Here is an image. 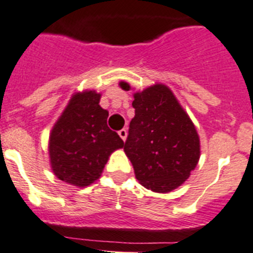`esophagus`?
Here are the masks:
<instances>
[{
  "label": "esophagus",
  "mask_w": 253,
  "mask_h": 253,
  "mask_svg": "<svg viewBox=\"0 0 253 253\" xmlns=\"http://www.w3.org/2000/svg\"><path fill=\"white\" fill-rule=\"evenodd\" d=\"M119 134H120V137H121L122 140L126 141V137H127V129H126V128L120 129V131H119Z\"/></svg>",
  "instance_id": "obj_1"
}]
</instances>
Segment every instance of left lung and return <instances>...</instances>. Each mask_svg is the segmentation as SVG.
I'll return each instance as SVG.
<instances>
[{
    "label": "left lung",
    "instance_id": "obj_1",
    "mask_svg": "<svg viewBox=\"0 0 253 253\" xmlns=\"http://www.w3.org/2000/svg\"><path fill=\"white\" fill-rule=\"evenodd\" d=\"M120 87L129 91L127 82ZM134 117L124 151L143 187L167 193L183 185L201 156L200 136L169 86L155 84L133 93Z\"/></svg>",
    "mask_w": 253,
    "mask_h": 253
}]
</instances>
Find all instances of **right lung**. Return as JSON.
<instances>
[{
    "label": "right lung",
    "mask_w": 253,
    "mask_h": 253,
    "mask_svg": "<svg viewBox=\"0 0 253 253\" xmlns=\"http://www.w3.org/2000/svg\"><path fill=\"white\" fill-rule=\"evenodd\" d=\"M100 100L94 89L75 92L49 133L51 169L68 185L86 187L97 181L112 152L125 146L108 128V111Z\"/></svg>",
    "instance_id": "add662e5"
}]
</instances>
